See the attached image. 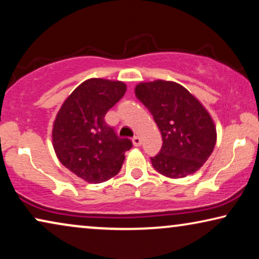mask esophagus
<instances>
[{
    "label": "esophagus",
    "instance_id": "obj_1",
    "mask_svg": "<svg viewBox=\"0 0 259 259\" xmlns=\"http://www.w3.org/2000/svg\"><path fill=\"white\" fill-rule=\"evenodd\" d=\"M132 141H133V145H134V146H136V147L140 146V145H141V138L138 137V136L134 137L133 139H132Z\"/></svg>",
    "mask_w": 259,
    "mask_h": 259
}]
</instances>
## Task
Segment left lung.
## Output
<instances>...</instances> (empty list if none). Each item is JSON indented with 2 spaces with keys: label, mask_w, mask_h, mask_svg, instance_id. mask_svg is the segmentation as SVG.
Returning a JSON list of instances; mask_svg holds the SVG:
<instances>
[{
  "label": "left lung",
  "mask_w": 259,
  "mask_h": 259,
  "mask_svg": "<svg viewBox=\"0 0 259 259\" xmlns=\"http://www.w3.org/2000/svg\"><path fill=\"white\" fill-rule=\"evenodd\" d=\"M136 95L146 106L161 132L162 146L151 162L168 178L198 171L215 145V128L203 105L186 88L172 81L141 82Z\"/></svg>",
  "instance_id": "1"
}]
</instances>
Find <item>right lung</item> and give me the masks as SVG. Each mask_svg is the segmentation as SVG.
Listing matches in <instances>:
<instances>
[{"label": "right lung", "instance_id": "right-lung-1", "mask_svg": "<svg viewBox=\"0 0 259 259\" xmlns=\"http://www.w3.org/2000/svg\"><path fill=\"white\" fill-rule=\"evenodd\" d=\"M126 92L120 81L90 79L67 98L53 127V146L61 164L88 183L118 175L132 141L119 138L105 115Z\"/></svg>", "mask_w": 259, "mask_h": 259}]
</instances>
